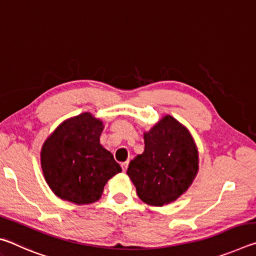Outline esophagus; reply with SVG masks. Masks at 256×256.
Listing matches in <instances>:
<instances>
[{"instance_id": "34e87169", "label": "esophagus", "mask_w": 256, "mask_h": 256, "mask_svg": "<svg viewBox=\"0 0 256 256\" xmlns=\"http://www.w3.org/2000/svg\"><path fill=\"white\" fill-rule=\"evenodd\" d=\"M120 166H122V168H123V172H126V170H128V162H122V164H120Z\"/></svg>"}]
</instances>
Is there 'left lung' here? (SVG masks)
<instances>
[{"label": "left lung", "instance_id": "1", "mask_svg": "<svg viewBox=\"0 0 256 256\" xmlns=\"http://www.w3.org/2000/svg\"><path fill=\"white\" fill-rule=\"evenodd\" d=\"M198 170L196 146L178 120L167 115L144 133V151L130 162L128 175L138 196L162 206L190 188Z\"/></svg>", "mask_w": 256, "mask_h": 256}]
</instances>
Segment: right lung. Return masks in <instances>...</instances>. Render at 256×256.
<instances>
[{
	"label": "right lung",
	"mask_w": 256,
	"mask_h": 256,
	"mask_svg": "<svg viewBox=\"0 0 256 256\" xmlns=\"http://www.w3.org/2000/svg\"><path fill=\"white\" fill-rule=\"evenodd\" d=\"M102 122L82 112L63 122L45 141L42 168L47 184L62 200L89 204L100 198L104 186L122 172L99 144Z\"/></svg>",
	"instance_id": "right-lung-1"
}]
</instances>
